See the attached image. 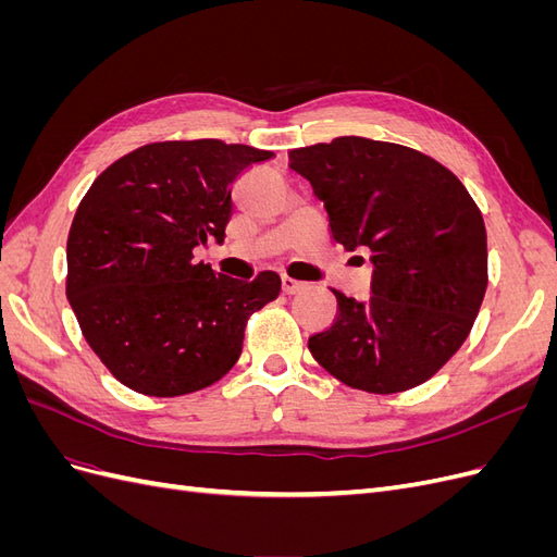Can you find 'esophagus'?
Instances as JSON below:
<instances>
[{
	"mask_svg": "<svg viewBox=\"0 0 557 557\" xmlns=\"http://www.w3.org/2000/svg\"><path fill=\"white\" fill-rule=\"evenodd\" d=\"M281 288H283L285 295H297V293H301V290L307 288V283L305 281H295L290 276H283L281 278Z\"/></svg>",
	"mask_w": 557,
	"mask_h": 557,
	"instance_id": "34e87169",
	"label": "esophagus"
}]
</instances>
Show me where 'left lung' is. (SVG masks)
<instances>
[{
    "instance_id": "left-lung-1",
    "label": "left lung",
    "mask_w": 557,
    "mask_h": 557,
    "mask_svg": "<svg viewBox=\"0 0 557 557\" xmlns=\"http://www.w3.org/2000/svg\"><path fill=\"white\" fill-rule=\"evenodd\" d=\"M290 170L325 205L332 239L369 248L374 269L367 299L332 290L339 313L311 336V356L367 393L425 383L462 346L485 295L487 244L474 199L436 160L364 137L297 148Z\"/></svg>"
}]
</instances>
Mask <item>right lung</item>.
I'll return each mask as SVG.
<instances>
[{
	"mask_svg": "<svg viewBox=\"0 0 557 557\" xmlns=\"http://www.w3.org/2000/svg\"><path fill=\"white\" fill-rule=\"evenodd\" d=\"M269 150L218 139L148 144L97 176L66 239V299L123 385L150 397L201 391L242 356L246 320L281 278L218 274L195 250L225 242L232 183Z\"/></svg>",
	"mask_w": 557,
	"mask_h": 557,
	"instance_id": "right-lung-1",
	"label": "right lung"
}]
</instances>
